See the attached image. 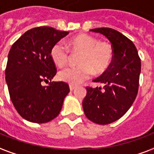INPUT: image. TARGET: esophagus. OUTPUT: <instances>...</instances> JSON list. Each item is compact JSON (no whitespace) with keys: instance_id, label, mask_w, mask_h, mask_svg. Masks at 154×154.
<instances>
[{"instance_id":"34e87169","label":"esophagus","mask_w":154,"mask_h":154,"mask_svg":"<svg viewBox=\"0 0 154 154\" xmlns=\"http://www.w3.org/2000/svg\"><path fill=\"white\" fill-rule=\"evenodd\" d=\"M69 89H70L71 91H74V90L76 89V86H72V85H70V86H69Z\"/></svg>"}]
</instances>
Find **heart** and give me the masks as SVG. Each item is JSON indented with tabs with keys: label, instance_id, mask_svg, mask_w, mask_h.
<instances>
[{
	"label": "heart",
	"instance_id": "heart-1",
	"mask_svg": "<svg viewBox=\"0 0 154 154\" xmlns=\"http://www.w3.org/2000/svg\"><path fill=\"white\" fill-rule=\"evenodd\" d=\"M70 51L82 52L78 63L80 65L69 67L59 73L62 82L71 85H79L89 79L94 72H102L112 61L113 51L107 42H100L95 37L87 34H79L67 42H57L51 51V60L59 68L67 65Z\"/></svg>",
	"mask_w": 154,
	"mask_h": 154
}]
</instances>
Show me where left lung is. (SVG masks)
Segmentation results:
<instances>
[{
  "label": "left lung",
  "mask_w": 154,
  "mask_h": 154,
  "mask_svg": "<svg viewBox=\"0 0 154 154\" xmlns=\"http://www.w3.org/2000/svg\"><path fill=\"white\" fill-rule=\"evenodd\" d=\"M111 42L112 60L100 77L93 82L101 87H86L82 107L89 120L100 125L112 123L126 113L134 103L139 89L140 59L134 43L123 34L109 28L91 29Z\"/></svg>",
  "instance_id": "8db88e82"
}]
</instances>
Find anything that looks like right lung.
I'll use <instances>...</instances> for the list:
<instances>
[{
	"label": "right lung",
	"mask_w": 154,
	"mask_h": 154,
	"mask_svg": "<svg viewBox=\"0 0 154 154\" xmlns=\"http://www.w3.org/2000/svg\"><path fill=\"white\" fill-rule=\"evenodd\" d=\"M68 34L50 27L27 31L14 42L8 54L5 82L19 114L34 123H45L60 114L69 86L51 82L56 74L51 60L52 46ZM50 82L48 86L43 82Z\"/></svg>",
	"instance_id": "obj_1"
}]
</instances>
